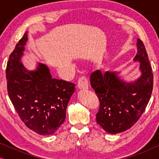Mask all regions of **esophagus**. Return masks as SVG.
Instances as JSON below:
<instances>
[{"label": "esophagus", "mask_w": 159, "mask_h": 159, "mask_svg": "<svg viewBox=\"0 0 159 159\" xmlns=\"http://www.w3.org/2000/svg\"><path fill=\"white\" fill-rule=\"evenodd\" d=\"M77 87L80 90H87V89H88V82L85 77H80L77 82Z\"/></svg>", "instance_id": "obj_1"}]
</instances>
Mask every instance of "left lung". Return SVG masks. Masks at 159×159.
Listing matches in <instances>:
<instances>
[{
  "label": "left lung",
  "instance_id": "8db88e82",
  "mask_svg": "<svg viewBox=\"0 0 159 159\" xmlns=\"http://www.w3.org/2000/svg\"><path fill=\"white\" fill-rule=\"evenodd\" d=\"M137 48L133 60L140 62L141 75L135 81H124L114 71L102 75L97 70L90 75L91 87L100 101L97 123L108 133H120L131 128L145 111L151 97L153 75L140 39L137 40Z\"/></svg>",
  "mask_w": 159,
  "mask_h": 159
}]
</instances>
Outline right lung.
Masks as SVG:
<instances>
[{
    "instance_id": "1",
    "label": "right lung",
    "mask_w": 159,
    "mask_h": 159,
    "mask_svg": "<svg viewBox=\"0 0 159 159\" xmlns=\"http://www.w3.org/2000/svg\"><path fill=\"white\" fill-rule=\"evenodd\" d=\"M27 40L26 32L9 56L6 66L8 96L29 129L42 135H50L64 122L75 84L52 78L44 64L38 63L34 70L26 69L21 59Z\"/></svg>"
}]
</instances>
